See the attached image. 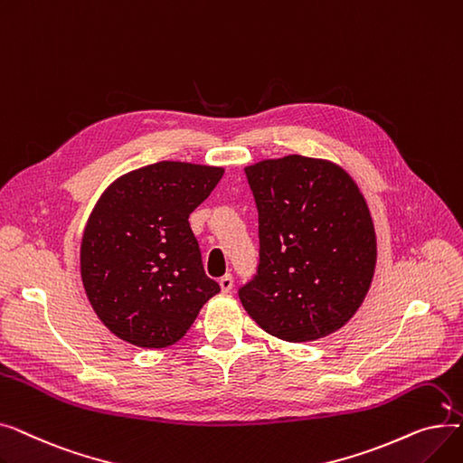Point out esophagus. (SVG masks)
<instances>
[{"mask_svg":"<svg viewBox=\"0 0 463 463\" xmlns=\"http://www.w3.org/2000/svg\"><path fill=\"white\" fill-rule=\"evenodd\" d=\"M232 285H234V279H232L231 274H225L222 279H219V287H222L223 293H231Z\"/></svg>","mask_w":463,"mask_h":463,"instance_id":"34e87169","label":"esophagus"}]
</instances>
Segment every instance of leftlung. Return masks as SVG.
Segmentation results:
<instances>
[{
    "label": "left lung",
    "instance_id": "obj_1",
    "mask_svg": "<svg viewBox=\"0 0 463 463\" xmlns=\"http://www.w3.org/2000/svg\"><path fill=\"white\" fill-rule=\"evenodd\" d=\"M259 213L257 274L241 306L285 342L342 328L366 297L377 259L373 222L342 166L304 156L246 168Z\"/></svg>",
    "mask_w": 463,
    "mask_h": 463
}]
</instances>
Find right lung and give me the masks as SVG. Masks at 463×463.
Masks as SVG:
<instances>
[{
	"label": "right lung",
	"instance_id": "obj_1",
	"mask_svg": "<svg viewBox=\"0 0 463 463\" xmlns=\"http://www.w3.org/2000/svg\"><path fill=\"white\" fill-rule=\"evenodd\" d=\"M219 166L159 161L118 178L93 208L80 272L97 317L128 344H176L219 285L204 272L189 213L222 180Z\"/></svg>",
	"mask_w": 463,
	"mask_h": 463
}]
</instances>
